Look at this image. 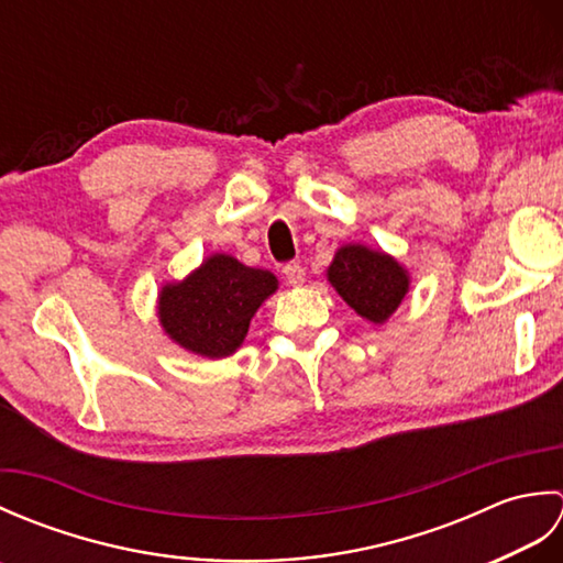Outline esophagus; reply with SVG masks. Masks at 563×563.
I'll list each match as a JSON object with an SVG mask.
<instances>
[{
	"label": "esophagus",
	"mask_w": 563,
	"mask_h": 563,
	"mask_svg": "<svg viewBox=\"0 0 563 563\" xmlns=\"http://www.w3.org/2000/svg\"><path fill=\"white\" fill-rule=\"evenodd\" d=\"M283 275H285V280L292 285V288H300V285L305 283V268L300 266V263H288V266L283 268Z\"/></svg>",
	"instance_id": "1"
}]
</instances>
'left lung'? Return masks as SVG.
Returning a JSON list of instances; mask_svg holds the SVG:
<instances>
[{
	"label": "left lung",
	"instance_id": "8db88e82",
	"mask_svg": "<svg viewBox=\"0 0 563 563\" xmlns=\"http://www.w3.org/2000/svg\"><path fill=\"white\" fill-rule=\"evenodd\" d=\"M327 278L345 305H351L373 324H385L397 312L411 283L397 258L363 244L341 246L331 261Z\"/></svg>",
	"mask_w": 563,
	"mask_h": 563
}]
</instances>
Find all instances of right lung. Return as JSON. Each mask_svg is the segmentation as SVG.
<instances>
[{
  "instance_id": "add662e5",
  "label": "right lung",
  "mask_w": 563,
  "mask_h": 563,
  "mask_svg": "<svg viewBox=\"0 0 563 563\" xmlns=\"http://www.w3.org/2000/svg\"><path fill=\"white\" fill-rule=\"evenodd\" d=\"M278 290L271 271L212 254L181 283H166L157 314L174 343L200 357H227L244 343L251 317Z\"/></svg>"
}]
</instances>
